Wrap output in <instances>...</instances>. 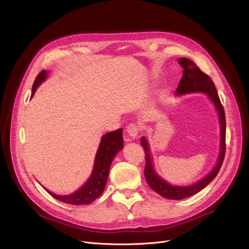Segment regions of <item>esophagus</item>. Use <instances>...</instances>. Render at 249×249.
I'll return each instance as SVG.
<instances>
[{"label":"esophagus","instance_id":"34e87169","mask_svg":"<svg viewBox=\"0 0 249 249\" xmlns=\"http://www.w3.org/2000/svg\"><path fill=\"white\" fill-rule=\"evenodd\" d=\"M126 131H127V134H128L129 137L135 138L139 134L140 127L135 123H131L126 127Z\"/></svg>","mask_w":249,"mask_h":249}]
</instances>
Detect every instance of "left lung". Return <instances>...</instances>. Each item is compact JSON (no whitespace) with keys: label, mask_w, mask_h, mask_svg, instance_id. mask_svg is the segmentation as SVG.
<instances>
[{"label":"left lung","mask_w":249,"mask_h":249,"mask_svg":"<svg viewBox=\"0 0 249 249\" xmlns=\"http://www.w3.org/2000/svg\"><path fill=\"white\" fill-rule=\"evenodd\" d=\"M178 62L183 68V76H182L179 85L176 89L177 94H185L191 92H204L206 93L209 98L214 103L219 113V119L221 125V143H220V154L217 160L216 165L213 168V170L202 180L197 182L196 184L191 186H172L166 183L163 179H161L154 171L152 160L150 157V152H149V148L147 141L144 137L141 138V145L144 148L145 151V160L146 165L144 169V175L148 185L150 186L154 191H156L159 195L167 198V199H174L180 200L184 199L186 197L196 194L202 190L206 185H208L210 182L215 178L221 168V165L224 160L225 156V136H226V121H225V113L223 106L220 102V99L217 93L216 88L213 81L210 77L202 72L198 66L191 60L187 58H179Z\"/></svg>","instance_id":"obj_1"}]
</instances>
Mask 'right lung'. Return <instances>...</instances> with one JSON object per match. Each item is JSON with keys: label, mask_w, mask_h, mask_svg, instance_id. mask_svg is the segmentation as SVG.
<instances>
[{"label": "right lung", "mask_w": 249, "mask_h": 249, "mask_svg": "<svg viewBox=\"0 0 249 249\" xmlns=\"http://www.w3.org/2000/svg\"><path fill=\"white\" fill-rule=\"evenodd\" d=\"M47 76V72L45 70L41 71L36 80L33 84L32 88V96L34 95L39 84L45 80ZM123 148V138H122V129L115 130L113 132L105 134L102 137V140L99 145L98 151L95 158L94 169L91 177L86 182L85 185L80 188L73 194L59 196L52 192H50V195L56 198L57 200L62 201L67 204L73 205H82V204H89L93 202L95 199L102 194L105 189L106 182L109 175L110 165L115 157V155L120 151Z\"/></svg>", "instance_id": "1"}]
</instances>
